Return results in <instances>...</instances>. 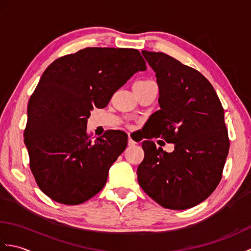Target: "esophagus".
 Wrapping results in <instances>:
<instances>
[{"label":"esophagus","instance_id":"esophagus-1","mask_svg":"<svg viewBox=\"0 0 251 251\" xmlns=\"http://www.w3.org/2000/svg\"><path fill=\"white\" fill-rule=\"evenodd\" d=\"M135 145H136V141L132 140L131 137H128V146L132 147V146H135Z\"/></svg>","mask_w":251,"mask_h":251}]
</instances>
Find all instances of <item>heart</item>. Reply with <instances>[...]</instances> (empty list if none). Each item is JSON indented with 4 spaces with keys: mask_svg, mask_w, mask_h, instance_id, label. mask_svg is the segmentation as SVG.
<instances>
[{
    "mask_svg": "<svg viewBox=\"0 0 251 251\" xmlns=\"http://www.w3.org/2000/svg\"><path fill=\"white\" fill-rule=\"evenodd\" d=\"M152 83L153 82H151V81H140V82H137L135 85H137V86H145V85H149Z\"/></svg>",
    "mask_w": 251,
    "mask_h": 251,
    "instance_id": "1",
    "label": "heart"
}]
</instances>
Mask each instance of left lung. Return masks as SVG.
I'll use <instances>...</instances> for the list:
<instances>
[{
  "mask_svg": "<svg viewBox=\"0 0 251 251\" xmlns=\"http://www.w3.org/2000/svg\"><path fill=\"white\" fill-rule=\"evenodd\" d=\"M155 72L161 110L147 123L141 142L145 158L138 182L157 204L184 210L205 201L222 178L230 148L223 110L209 81L193 68L164 52L142 50ZM174 143L172 153L156 148L152 137Z\"/></svg>",
  "mask_w": 251,
  "mask_h": 251,
  "instance_id": "8db88e82",
  "label": "left lung"
}]
</instances>
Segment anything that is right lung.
I'll list each match as a JSON object with an SVG mask.
<instances>
[{
	"mask_svg": "<svg viewBox=\"0 0 251 251\" xmlns=\"http://www.w3.org/2000/svg\"><path fill=\"white\" fill-rule=\"evenodd\" d=\"M145 70L137 50L87 47L58 58L42 74L24 136L31 172L50 199L78 205L102 190L127 135L108 130L89 139L87 119L94 106L105 108L117 89Z\"/></svg>",
	"mask_w": 251,
	"mask_h": 251,
	"instance_id": "1",
	"label": "right lung"
}]
</instances>
